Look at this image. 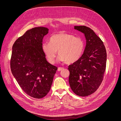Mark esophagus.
Here are the masks:
<instances>
[{
  "label": "esophagus",
  "mask_w": 121,
  "mask_h": 121,
  "mask_svg": "<svg viewBox=\"0 0 121 121\" xmlns=\"http://www.w3.org/2000/svg\"><path fill=\"white\" fill-rule=\"evenodd\" d=\"M64 69L63 68H61V67H58V69H57V70L58 71H60L61 70H63V69Z\"/></svg>",
  "instance_id": "esophagus-1"
}]
</instances>
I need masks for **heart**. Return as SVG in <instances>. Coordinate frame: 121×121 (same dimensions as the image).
<instances>
[{"label":"heart","instance_id":"b5f03b06","mask_svg":"<svg viewBox=\"0 0 121 121\" xmlns=\"http://www.w3.org/2000/svg\"><path fill=\"white\" fill-rule=\"evenodd\" d=\"M42 48L50 63H54L57 51L58 60L71 64L81 57L84 43L81 38L68 33L60 32L51 36L49 42L43 43Z\"/></svg>","mask_w":121,"mask_h":121}]
</instances>
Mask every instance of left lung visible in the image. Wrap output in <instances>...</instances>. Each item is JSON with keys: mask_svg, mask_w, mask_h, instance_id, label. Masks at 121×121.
<instances>
[{"mask_svg": "<svg viewBox=\"0 0 121 121\" xmlns=\"http://www.w3.org/2000/svg\"><path fill=\"white\" fill-rule=\"evenodd\" d=\"M74 29L85 35L86 45L81 57L69 65V82L76 95L86 96L96 91L103 80L107 52L103 42L92 29L85 26Z\"/></svg>", "mask_w": 121, "mask_h": 121, "instance_id": "obj_1", "label": "left lung"}]
</instances>
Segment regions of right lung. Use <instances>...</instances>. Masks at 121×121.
<instances>
[{"instance_id": "1", "label": "right lung", "mask_w": 121, "mask_h": 121, "mask_svg": "<svg viewBox=\"0 0 121 121\" xmlns=\"http://www.w3.org/2000/svg\"><path fill=\"white\" fill-rule=\"evenodd\" d=\"M48 30L43 27L29 30L12 48V74L24 92L35 98H42L49 92L57 69L46 60L42 48L43 38Z\"/></svg>"}]
</instances>
